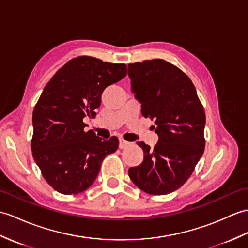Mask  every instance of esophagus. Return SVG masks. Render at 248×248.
I'll list each match as a JSON object with an SVG mask.
<instances>
[{
	"mask_svg": "<svg viewBox=\"0 0 248 248\" xmlns=\"http://www.w3.org/2000/svg\"><path fill=\"white\" fill-rule=\"evenodd\" d=\"M129 145H130L129 141H125L124 140H123V138H120V140H119V148L120 149H124L125 147H128Z\"/></svg>",
	"mask_w": 248,
	"mask_h": 248,
	"instance_id": "esophagus-1",
	"label": "esophagus"
}]
</instances>
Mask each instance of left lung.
Segmentation results:
<instances>
[{
  "instance_id": "obj_1",
  "label": "left lung",
  "mask_w": 248,
  "mask_h": 248,
  "mask_svg": "<svg viewBox=\"0 0 248 248\" xmlns=\"http://www.w3.org/2000/svg\"><path fill=\"white\" fill-rule=\"evenodd\" d=\"M128 75L142 116L155 120L158 135L154 148L137 142L143 160L131 167L129 176L149 194L171 193L187 182L204 153V108L190 78L163 59L131 63Z\"/></svg>"
}]
</instances>
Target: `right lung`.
I'll return each instance as SVG.
<instances>
[{"instance_id":"1","label":"right lung","mask_w":248,"mask_h":248,"mask_svg":"<svg viewBox=\"0 0 248 248\" xmlns=\"http://www.w3.org/2000/svg\"><path fill=\"white\" fill-rule=\"evenodd\" d=\"M126 75L124 63L80 56L57 72L32 113L31 151L45 181L62 194L83 192L94 183L107 155L117 150L108 140L84 131V117H93L106 88Z\"/></svg>"}]
</instances>
